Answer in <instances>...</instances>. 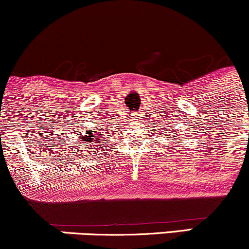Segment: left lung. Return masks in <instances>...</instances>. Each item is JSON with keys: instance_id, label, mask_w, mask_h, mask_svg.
Masks as SVG:
<instances>
[{"instance_id": "8db88e82", "label": "left lung", "mask_w": 249, "mask_h": 249, "mask_svg": "<svg viewBox=\"0 0 249 249\" xmlns=\"http://www.w3.org/2000/svg\"><path fill=\"white\" fill-rule=\"evenodd\" d=\"M168 129L169 130H170V127H168ZM175 132V133L174 134L173 132ZM163 136H169V137H166V138H169V139H170V141H171V138H173V139H175L174 137H176V131H173V132H170V131H168V133H164V135H163Z\"/></svg>"}]
</instances>
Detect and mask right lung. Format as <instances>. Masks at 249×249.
I'll return each mask as SVG.
<instances>
[{
	"mask_svg": "<svg viewBox=\"0 0 249 249\" xmlns=\"http://www.w3.org/2000/svg\"><path fill=\"white\" fill-rule=\"evenodd\" d=\"M84 136H79L80 137L81 141H84V143L86 144L85 146H94L95 149H97V145L98 143H100V139H102V136L99 135V132L98 131H92V129H89L86 131V133H83ZM89 143V145L87 146V144ZM100 145H103V144H100ZM98 145V146H100ZM85 146L83 149H85ZM99 149V147H98Z\"/></svg>",
	"mask_w": 249,
	"mask_h": 249,
	"instance_id": "right-lung-1",
	"label": "right lung"
}]
</instances>
